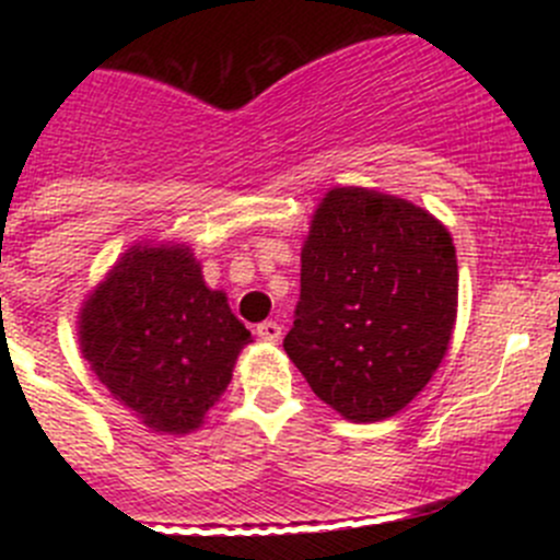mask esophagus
Masks as SVG:
<instances>
[{"mask_svg":"<svg viewBox=\"0 0 560 560\" xmlns=\"http://www.w3.org/2000/svg\"><path fill=\"white\" fill-rule=\"evenodd\" d=\"M257 336L262 338V341L276 343L281 338V325H279V322H273V319L262 322V325H257Z\"/></svg>","mask_w":560,"mask_h":560,"instance_id":"1","label":"esophagus"}]
</instances>
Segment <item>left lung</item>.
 Listing matches in <instances>:
<instances>
[{
  "label": "left lung",
  "instance_id": "1",
  "mask_svg": "<svg viewBox=\"0 0 560 560\" xmlns=\"http://www.w3.org/2000/svg\"><path fill=\"white\" fill-rule=\"evenodd\" d=\"M457 259L450 230L404 197L336 186L301 248V301L284 349L343 420L398 415L453 341Z\"/></svg>",
  "mask_w": 560,
  "mask_h": 560
}]
</instances>
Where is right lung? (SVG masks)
Wrapping results in <instances>:
<instances>
[{
  "mask_svg": "<svg viewBox=\"0 0 560 560\" xmlns=\"http://www.w3.org/2000/svg\"><path fill=\"white\" fill-rule=\"evenodd\" d=\"M78 343L107 393L156 433H191L233 380L252 332L186 244L129 246L78 312Z\"/></svg>",
  "mask_w": 560,
  "mask_h": 560,
  "instance_id": "add662e5",
  "label": "right lung"
}]
</instances>
